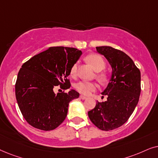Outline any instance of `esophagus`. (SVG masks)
Returning <instances> with one entry per match:
<instances>
[{"label":"esophagus","instance_id":"34e87169","mask_svg":"<svg viewBox=\"0 0 158 158\" xmlns=\"http://www.w3.org/2000/svg\"><path fill=\"white\" fill-rule=\"evenodd\" d=\"M79 98H80V99H81V100H85V99H87V97H85L84 95H80Z\"/></svg>","mask_w":158,"mask_h":158}]
</instances>
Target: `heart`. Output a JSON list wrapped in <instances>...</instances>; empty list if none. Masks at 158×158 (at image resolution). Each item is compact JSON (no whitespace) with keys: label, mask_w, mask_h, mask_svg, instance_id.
<instances>
[{"label":"heart","mask_w":158,"mask_h":158,"mask_svg":"<svg viewBox=\"0 0 158 158\" xmlns=\"http://www.w3.org/2000/svg\"><path fill=\"white\" fill-rule=\"evenodd\" d=\"M86 60L91 65L92 68L97 72H100L103 70L106 67V63L103 58L99 56L98 54H89L86 57ZM77 71V64H74L72 65L70 69L71 75L74 76ZM98 78L101 81H104L106 77L104 74H99ZM75 88L79 93L85 94V95H89L92 92L95 91L98 89V86L96 83L91 82V81H80L75 85Z\"/></svg>","instance_id":"1"}]
</instances>
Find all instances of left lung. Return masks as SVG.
Here are the masks:
<instances>
[{
    "mask_svg": "<svg viewBox=\"0 0 158 158\" xmlns=\"http://www.w3.org/2000/svg\"><path fill=\"white\" fill-rule=\"evenodd\" d=\"M112 69L107 87L102 94L105 102L97 101L95 108L88 112L90 121L102 131L117 129L125 123L134 112L141 92V73L131 58L110 46L96 47Z\"/></svg>",
    "mask_w": 158,
    "mask_h": 158,
    "instance_id": "left-lung-1",
    "label": "left lung"
}]
</instances>
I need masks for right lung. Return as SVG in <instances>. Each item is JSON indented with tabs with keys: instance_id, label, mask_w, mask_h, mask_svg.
<instances>
[{
	"instance_id": "1",
	"label": "right lung",
	"mask_w": 158,
	"mask_h": 158,
	"mask_svg": "<svg viewBox=\"0 0 158 158\" xmlns=\"http://www.w3.org/2000/svg\"><path fill=\"white\" fill-rule=\"evenodd\" d=\"M81 54L77 48L51 47L22 65L15 85L16 98L22 114L31 127L50 131L66 118L69 102L79 98V93L70 89L56 94L54 88L58 85L64 89L70 88L67 77Z\"/></svg>"
}]
</instances>
